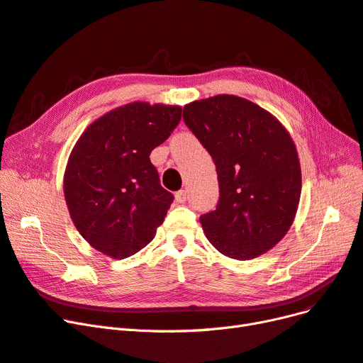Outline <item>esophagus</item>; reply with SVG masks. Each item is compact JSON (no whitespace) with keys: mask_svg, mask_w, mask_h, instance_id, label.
I'll return each mask as SVG.
<instances>
[{"mask_svg":"<svg viewBox=\"0 0 363 363\" xmlns=\"http://www.w3.org/2000/svg\"><path fill=\"white\" fill-rule=\"evenodd\" d=\"M186 199H189V193H186V190H179L177 194H174V200H177L178 203H184Z\"/></svg>","mask_w":363,"mask_h":363,"instance_id":"34e87169","label":"esophagus"}]
</instances>
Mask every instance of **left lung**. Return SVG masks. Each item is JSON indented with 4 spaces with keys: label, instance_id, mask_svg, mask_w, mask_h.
<instances>
[{
    "label": "left lung",
    "instance_id": "8db88e82",
    "mask_svg": "<svg viewBox=\"0 0 363 363\" xmlns=\"http://www.w3.org/2000/svg\"><path fill=\"white\" fill-rule=\"evenodd\" d=\"M184 121L218 174L217 209L200 217L206 239L236 260L272 250L290 230L302 190L301 161L287 128L232 94L185 104Z\"/></svg>",
    "mask_w": 363,
    "mask_h": 363
}]
</instances>
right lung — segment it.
Masks as SVG:
<instances>
[{"instance_id": "add662e5", "label": "right lung", "mask_w": 363, "mask_h": 363, "mask_svg": "<svg viewBox=\"0 0 363 363\" xmlns=\"http://www.w3.org/2000/svg\"><path fill=\"white\" fill-rule=\"evenodd\" d=\"M181 106L131 101L106 112L80 134L64 172L70 218L86 242L112 259L145 248L173 196L150 155L181 121Z\"/></svg>"}]
</instances>
